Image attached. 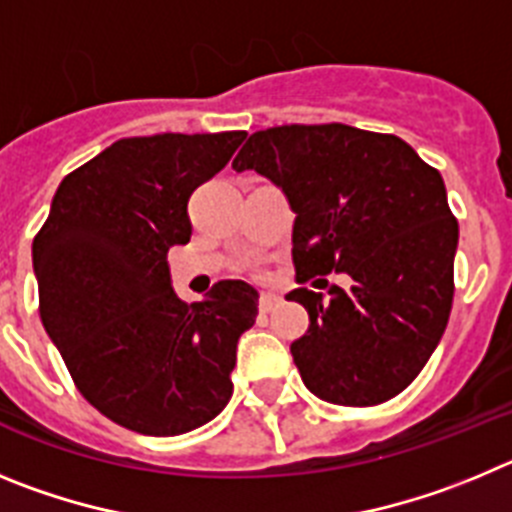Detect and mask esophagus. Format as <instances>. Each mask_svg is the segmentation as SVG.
Instances as JSON below:
<instances>
[{
    "label": "esophagus",
    "instance_id": "34e87169",
    "mask_svg": "<svg viewBox=\"0 0 512 512\" xmlns=\"http://www.w3.org/2000/svg\"><path fill=\"white\" fill-rule=\"evenodd\" d=\"M280 301H283V298L275 296V293H262V296H260V311L270 313L275 306H280Z\"/></svg>",
    "mask_w": 512,
    "mask_h": 512
}]
</instances>
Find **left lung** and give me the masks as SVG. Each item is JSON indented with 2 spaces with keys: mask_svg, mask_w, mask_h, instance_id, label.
Masks as SVG:
<instances>
[{
  "mask_svg": "<svg viewBox=\"0 0 512 512\" xmlns=\"http://www.w3.org/2000/svg\"><path fill=\"white\" fill-rule=\"evenodd\" d=\"M283 188L298 283L347 273L329 296L290 301L308 331L290 344L306 388L326 403L377 405L403 393L444 336L454 298L459 224L444 178L408 142L349 124H283L250 135L234 158Z\"/></svg>",
  "mask_w": 512,
  "mask_h": 512,
  "instance_id": "1",
  "label": "left lung"
}]
</instances>
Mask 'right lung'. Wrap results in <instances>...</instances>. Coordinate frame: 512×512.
Instances as JSON below:
<instances>
[{"label":"right lung","mask_w":512,"mask_h":512,"mask_svg":"<svg viewBox=\"0 0 512 512\" xmlns=\"http://www.w3.org/2000/svg\"><path fill=\"white\" fill-rule=\"evenodd\" d=\"M245 137L117 140L63 178L32 239L40 319L78 393L137 434H186L232 398L237 342L260 296L222 280L206 301H181L168 250L191 239V193Z\"/></svg>","instance_id":"1"}]
</instances>
